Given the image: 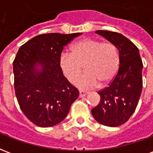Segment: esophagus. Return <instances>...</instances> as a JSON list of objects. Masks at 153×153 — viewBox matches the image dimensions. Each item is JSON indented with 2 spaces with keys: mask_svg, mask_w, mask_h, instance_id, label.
Returning <instances> with one entry per match:
<instances>
[{
  "mask_svg": "<svg viewBox=\"0 0 153 153\" xmlns=\"http://www.w3.org/2000/svg\"><path fill=\"white\" fill-rule=\"evenodd\" d=\"M88 92H85V91H79V97H83L86 95H88Z\"/></svg>",
  "mask_w": 153,
  "mask_h": 153,
  "instance_id": "obj_1",
  "label": "esophagus"
}]
</instances>
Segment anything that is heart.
<instances>
[{
  "mask_svg": "<svg viewBox=\"0 0 153 153\" xmlns=\"http://www.w3.org/2000/svg\"><path fill=\"white\" fill-rule=\"evenodd\" d=\"M84 65L85 73L76 79ZM60 70L70 82L80 89H92L102 83H109L120 66V54L115 44L84 38L72 47V53L63 51L59 57Z\"/></svg>",
  "mask_w": 153,
  "mask_h": 153,
  "instance_id": "obj_1",
  "label": "heart"
}]
</instances>
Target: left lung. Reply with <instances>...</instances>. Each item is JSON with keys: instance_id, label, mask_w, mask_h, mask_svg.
Returning <instances> with one entry per match:
<instances>
[{"instance_id": "left-lung-1", "label": "left lung", "mask_w": 153, "mask_h": 153, "mask_svg": "<svg viewBox=\"0 0 153 153\" xmlns=\"http://www.w3.org/2000/svg\"><path fill=\"white\" fill-rule=\"evenodd\" d=\"M96 33L116 46L120 66L109 86L98 92L101 100L92 114L100 124L117 127L125 124L137 107L143 88V65L138 47L124 35L106 30Z\"/></svg>"}]
</instances>
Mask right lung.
Segmentation results:
<instances>
[{"label":"right lung","instance_id":"1","mask_svg":"<svg viewBox=\"0 0 153 153\" xmlns=\"http://www.w3.org/2000/svg\"><path fill=\"white\" fill-rule=\"evenodd\" d=\"M82 33L36 36L20 47L13 62L15 95L25 116L39 127L66 117L79 92L63 75L59 57L64 47Z\"/></svg>","mask_w":153,"mask_h":153}]
</instances>
